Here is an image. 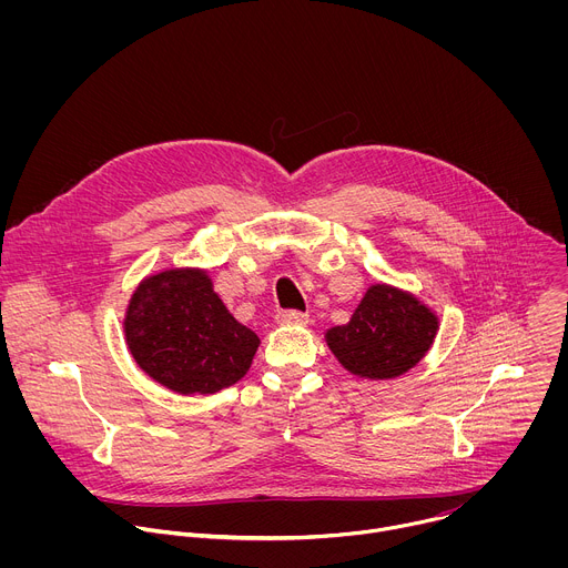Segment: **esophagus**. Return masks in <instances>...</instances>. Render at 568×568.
<instances>
[{
    "label": "esophagus",
    "instance_id": "obj_1",
    "mask_svg": "<svg viewBox=\"0 0 568 568\" xmlns=\"http://www.w3.org/2000/svg\"><path fill=\"white\" fill-rule=\"evenodd\" d=\"M276 321L281 326H301V323H307V314L301 310H283L276 314Z\"/></svg>",
    "mask_w": 568,
    "mask_h": 568
}]
</instances>
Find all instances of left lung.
<instances>
[{
	"label": "left lung",
	"mask_w": 568,
	"mask_h": 568,
	"mask_svg": "<svg viewBox=\"0 0 568 568\" xmlns=\"http://www.w3.org/2000/svg\"><path fill=\"white\" fill-rule=\"evenodd\" d=\"M438 331L436 314L416 296L388 285H373L351 323L326 339L344 368L359 377L388 379L414 368Z\"/></svg>",
	"instance_id": "8db88e82"
}]
</instances>
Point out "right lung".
<instances>
[{
    "mask_svg": "<svg viewBox=\"0 0 568 568\" xmlns=\"http://www.w3.org/2000/svg\"><path fill=\"white\" fill-rule=\"evenodd\" d=\"M136 364L178 393H215L252 366L258 337L237 323L204 272L171 270L145 278L125 314Z\"/></svg>",
    "mask_w": 568,
    "mask_h": 568,
    "instance_id": "1",
    "label": "right lung"
}]
</instances>
